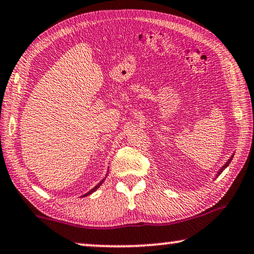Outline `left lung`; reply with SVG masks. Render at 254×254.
Returning <instances> with one entry per match:
<instances>
[{
	"mask_svg": "<svg viewBox=\"0 0 254 254\" xmlns=\"http://www.w3.org/2000/svg\"><path fill=\"white\" fill-rule=\"evenodd\" d=\"M233 157L234 156H231L230 158H229V159H228V161H227V163L225 164V165H223V166L221 167V168H220V170H219V172H218V174H216V176H219L220 174H221V173L223 172V171H225V168L228 166V165H229L230 164V161H231V159H233Z\"/></svg>",
	"mask_w": 254,
	"mask_h": 254,
	"instance_id": "8db88e82",
	"label": "left lung"
}]
</instances>
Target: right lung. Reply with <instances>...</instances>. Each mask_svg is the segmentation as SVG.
Segmentation results:
<instances>
[{
    "label": "right lung",
    "mask_w": 254,
    "mask_h": 254,
    "mask_svg": "<svg viewBox=\"0 0 254 254\" xmlns=\"http://www.w3.org/2000/svg\"><path fill=\"white\" fill-rule=\"evenodd\" d=\"M104 180H105V179H104ZM104 180H102V181H101V182H100V183H98V185H97V186H96V187H94V188H93V189H91V190H90V191H89V192H87V193H86V194H83V196H88V194H90V193H93V192H94V191H95V190H97V189H98V188H100V187H101V185H102V183H103V182H104Z\"/></svg>",
    "instance_id": "add662e5"
}]
</instances>
